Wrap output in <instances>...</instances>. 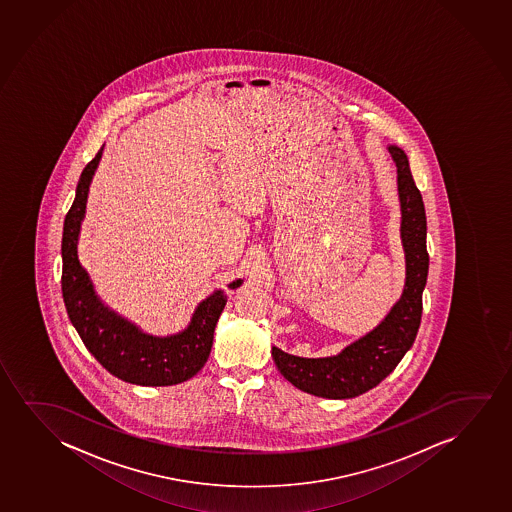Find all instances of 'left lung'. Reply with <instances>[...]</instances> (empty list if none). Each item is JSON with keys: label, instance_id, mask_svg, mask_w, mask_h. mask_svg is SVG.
<instances>
[{"label": "left lung", "instance_id": "left-lung-1", "mask_svg": "<svg viewBox=\"0 0 512 512\" xmlns=\"http://www.w3.org/2000/svg\"><path fill=\"white\" fill-rule=\"evenodd\" d=\"M387 150L397 167L401 242L406 261L404 289L385 319L340 354L308 359L272 347L273 362L280 375L312 396L350 399L373 389L396 369L420 328L422 293L429 273L425 207L409 171L406 153L394 144Z\"/></svg>", "mask_w": 512, "mask_h": 512}]
</instances>
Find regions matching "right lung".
Returning <instances> with one entry per match:
<instances>
[{
    "mask_svg": "<svg viewBox=\"0 0 512 512\" xmlns=\"http://www.w3.org/2000/svg\"><path fill=\"white\" fill-rule=\"evenodd\" d=\"M103 148L83 169L75 202L71 205L62 232V298L69 321L85 347L99 364L123 382L143 387H167L186 382L204 368L211 354L214 329L226 305V293L216 289L198 303L188 326L169 336L144 333L137 324L116 314L96 293L89 272L78 259V239L87 209L90 183L103 157ZM244 280H233L228 289H237Z\"/></svg>",
    "mask_w": 512,
    "mask_h": 512,
    "instance_id": "right-lung-1",
    "label": "right lung"
}]
</instances>
